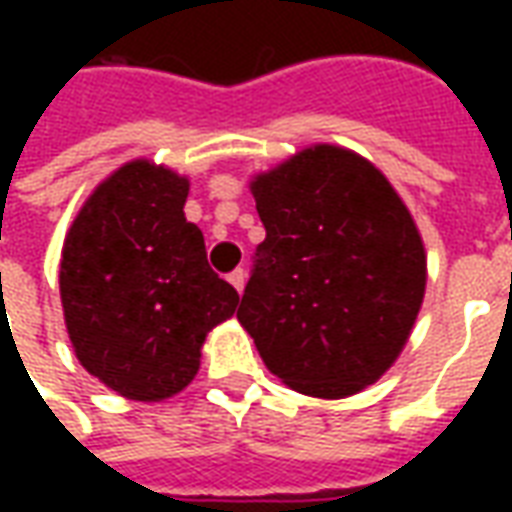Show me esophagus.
Returning <instances> with one entry per match:
<instances>
[{"instance_id":"esophagus-1","label":"esophagus","mask_w":512,"mask_h":512,"mask_svg":"<svg viewBox=\"0 0 512 512\" xmlns=\"http://www.w3.org/2000/svg\"><path fill=\"white\" fill-rule=\"evenodd\" d=\"M227 279H230V285H233V288L241 293V290H244V285H246V271H244V268H235L233 274H230Z\"/></svg>"}]
</instances>
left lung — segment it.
I'll return each mask as SVG.
<instances>
[{
    "instance_id": "8db88e82",
    "label": "left lung",
    "mask_w": 512,
    "mask_h": 512,
    "mask_svg": "<svg viewBox=\"0 0 512 512\" xmlns=\"http://www.w3.org/2000/svg\"><path fill=\"white\" fill-rule=\"evenodd\" d=\"M257 244L238 321L290 389L348 397L403 351L425 296V246L392 183L345 147L312 145L255 175Z\"/></svg>"
}]
</instances>
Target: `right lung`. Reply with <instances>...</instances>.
Returning a JSON list of instances; mask_svg holds the SVG:
<instances>
[{
    "instance_id": "right-lung-1",
    "label": "right lung",
    "mask_w": 512,
    "mask_h": 512,
    "mask_svg": "<svg viewBox=\"0 0 512 512\" xmlns=\"http://www.w3.org/2000/svg\"><path fill=\"white\" fill-rule=\"evenodd\" d=\"M189 180L128 161L87 197L60 263L65 326L82 367L128 400L178 395L200 370L205 334L238 293L186 222Z\"/></svg>"
}]
</instances>
